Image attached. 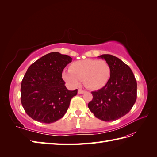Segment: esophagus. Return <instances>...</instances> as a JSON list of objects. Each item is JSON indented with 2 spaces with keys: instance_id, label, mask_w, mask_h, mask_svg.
I'll return each mask as SVG.
<instances>
[{
  "instance_id": "obj_1",
  "label": "esophagus",
  "mask_w": 157,
  "mask_h": 157,
  "mask_svg": "<svg viewBox=\"0 0 157 157\" xmlns=\"http://www.w3.org/2000/svg\"><path fill=\"white\" fill-rule=\"evenodd\" d=\"M85 92H86V90H82V89H79L78 91V93L79 94H84V93H85Z\"/></svg>"
}]
</instances>
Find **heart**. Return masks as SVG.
<instances>
[{"instance_id": "1", "label": "heart", "mask_w": 157, "mask_h": 157, "mask_svg": "<svg viewBox=\"0 0 157 157\" xmlns=\"http://www.w3.org/2000/svg\"><path fill=\"white\" fill-rule=\"evenodd\" d=\"M111 73V67L105 60L84 59L73 62L62 76L72 86H78L82 80L86 88L98 90L107 84Z\"/></svg>"}]
</instances>
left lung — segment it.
Wrapping results in <instances>:
<instances>
[{"instance_id":"obj_1","label":"left lung","mask_w":157,"mask_h":157,"mask_svg":"<svg viewBox=\"0 0 157 157\" xmlns=\"http://www.w3.org/2000/svg\"><path fill=\"white\" fill-rule=\"evenodd\" d=\"M111 67V77L104 87L92 92L88 108L96 117L112 121L129 112L137 98V82L129 67L111 55H102Z\"/></svg>"}]
</instances>
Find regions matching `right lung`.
<instances>
[{
  "mask_svg": "<svg viewBox=\"0 0 157 157\" xmlns=\"http://www.w3.org/2000/svg\"><path fill=\"white\" fill-rule=\"evenodd\" d=\"M69 56L52 52L29 67L21 86V101L25 113L35 121L51 123L61 119L78 90L65 87L62 72L71 63Z\"/></svg>",
  "mask_w": 157,
  "mask_h": 157,
  "instance_id": "add662e5",
  "label": "right lung"
}]
</instances>
